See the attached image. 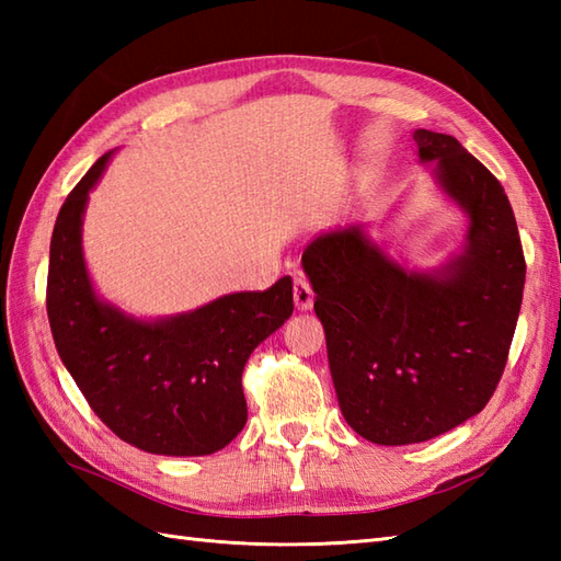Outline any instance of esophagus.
I'll return each mask as SVG.
<instances>
[{
	"instance_id": "1",
	"label": "esophagus",
	"mask_w": 561,
	"mask_h": 561,
	"mask_svg": "<svg viewBox=\"0 0 561 561\" xmlns=\"http://www.w3.org/2000/svg\"><path fill=\"white\" fill-rule=\"evenodd\" d=\"M294 304L299 311H308V308L313 306V289H311V284H308V279H304V277L294 279Z\"/></svg>"
}]
</instances>
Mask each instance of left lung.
Listing matches in <instances>:
<instances>
[{
    "instance_id": "1",
    "label": "left lung",
    "mask_w": 561,
    "mask_h": 561,
    "mask_svg": "<svg viewBox=\"0 0 561 561\" xmlns=\"http://www.w3.org/2000/svg\"><path fill=\"white\" fill-rule=\"evenodd\" d=\"M414 141L470 217L462 253L436 272H410L350 226L318 236L301 257L340 410L380 446L420 444L484 410L504 374L526 284L502 183L456 137L416 129Z\"/></svg>"
}]
</instances>
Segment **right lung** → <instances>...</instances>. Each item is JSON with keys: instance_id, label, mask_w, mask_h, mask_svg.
<instances>
[{"instance_id": "obj_1", "label": "right lung", "mask_w": 561, "mask_h": 561, "mask_svg": "<svg viewBox=\"0 0 561 561\" xmlns=\"http://www.w3.org/2000/svg\"><path fill=\"white\" fill-rule=\"evenodd\" d=\"M111 153L91 165L57 214L47 270L55 347L115 436L157 456H209L245 426L243 366L291 316V277L153 323L103 304L83 265L81 217Z\"/></svg>"}]
</instances>
